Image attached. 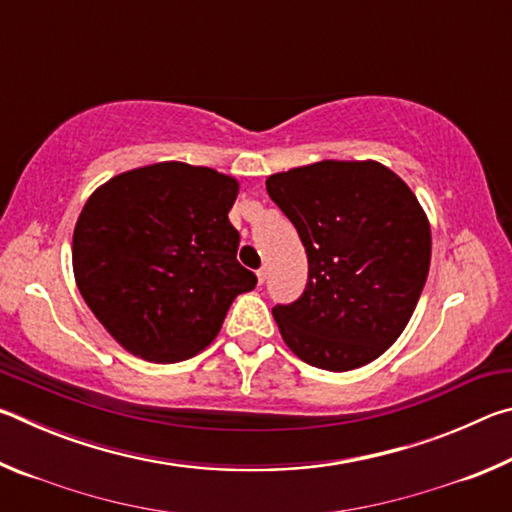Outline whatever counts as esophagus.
I'll list each match as a JSON object with an SVG mask.
<instances>
[{
  "label": "esophagus",
  "instance_id": "34e87169",
  "mask_svg": "<svg viewBox=\"0 0 512 512\" xmlns=\"http://www.w3.org/2000/svg\"><path fill=\"white\" fill-rule=\"evenodd\" d=\"M266 277H268V268L262 266V268H259V271H257V284H259V287H262V284L266 282Z\"/></svg>",
  "mask_w": 512,
  "mask_h": 512
}]
</instances>
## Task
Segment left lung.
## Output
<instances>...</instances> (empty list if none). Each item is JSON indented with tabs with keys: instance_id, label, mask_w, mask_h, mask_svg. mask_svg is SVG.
Segmentation results:
<instances>
[{
	"instance_id": "obj_1",
	"label": "left lung",
	"mask_w": 512,
	"mask_h": 512,
	"mask_svg": "<svg viewBox=\"0 0 512 512\" xmlns=\"http://www.w3.org/2000/svg\"><path fill=\"white\" fill-rule=\"evenodd\" d=\"M296 225L309 280L273 316L309 366L345 372L381 357L418 305L431 262V228L404 180L375 160H323L266 178Z\"/></svg>"
}]
</instances>
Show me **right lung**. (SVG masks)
Listing matches in <instances>:
<instances>
[{
	"label": "right lung",
	"mask_w": 512,
	"mask_h": 512,
	"mask_svg": "<svg viewBox=\"0 0 512 512\" xmlns=\"http://www.w3.org/2000/svg\"><path fill=\"white\" fill-rule=\"evenodd\" d=\"M237 178L155 162L110 178L74 228L76 287L121 348L176 363L210 345L255 273L237 262Z\"/></svg>",
	"instance_id": "add662e5"
}]
</instances>
